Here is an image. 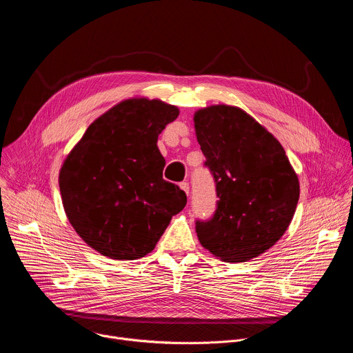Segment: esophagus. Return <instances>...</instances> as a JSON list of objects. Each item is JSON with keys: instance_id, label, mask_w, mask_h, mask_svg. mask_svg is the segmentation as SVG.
Instances as JSON below:
<instances>
[{"instance_id": "esophagus-1", "label": "esophagus", "mask_w": 353, "mask_h": 353, "mask_svg": "<svg viewBox=\"0 0 353 353\" xmlns=\"http://www.w3.org/2000/svg\"><path fill=\"white\" fill-rule=\"evenodd\" d=\"M180 188L188 195V192H190V185H188V183L187 181H183V183H180Z\"/></svg>"}]
</instances>
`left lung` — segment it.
<instances>
[{
    "label": "left lung",
    "instance_id": "left-lung-1",
    "mask_svg": "<svg viewBox=\"0 0 353 353\" xmlns=\"http://www.w3.org/2000/svg\"><path fill=\"white\" fill-rule=\"evenodd\" d=\"M194 127L219 198L214 216L195 222L201 245L226 263L265 253L286 232L300 194L285 149L234 106L195 112Z\"/></svg>",
    "mask_w": 353,
    "mask_h": 353
}]
</instances>
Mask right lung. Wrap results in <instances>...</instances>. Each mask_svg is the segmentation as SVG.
Wrapping results in <instances>:
<instances>
[{"mask_svg":"<svg viewBox=\"0 0 353 353\" xmlns=\"http://www.w3.org/2000/svg\"><path fill=\"white\" fill-rule=\"evenodd\" d=\"M179 116L159 99L123 100L96 119L64 161L59 184L67 218L81 239L113 260L150 253L187 204L163 180L158 137Z\"/></svg>","mask_w":353,"mask_h":353,"instance_id":"right-lung-1","label":"right lung"}]
</instances>
